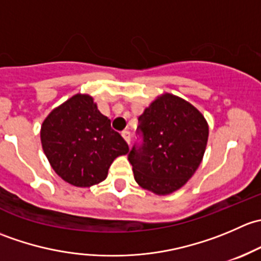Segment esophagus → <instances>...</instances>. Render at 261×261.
Returning a JSON list of instances; mask_svg holds the SVG:
<instances>
[{"instance_id":"1","label":"esophagus","mask_w":261,"mask_h":261,"mask_svg":"<svg viewBox=\"0 0 261 261\" xmlns=\"http://www.w3.org/2000/svg\"><path fill=\"white\" fill-rule=\"evenodd\" d=\"M121 135H122V138H123V140L126 141V143L127 144H130V140H131V134H130V131H122V133H121Z\"/></svg>"}]
</instances>
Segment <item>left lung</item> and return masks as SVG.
<instances>
[{
  "mask_svg": "<svg viewBox=\"0 0 261 261\" xmlns=\"http://www.w3.org/2000/svg\"><path fill=\"white\" fill-rule=\"evenodd\" d=\"M143 146L128 154L134 178L141 188L167 196L187 183L203 159L208 141L204 116L172 93L158 96L139 116Z\"/></svg>",
  "mask_w": 261,
  "mask_h": 261,
  "instance_id": "obj_1",
  "label": "left lung"
}]
</instances>
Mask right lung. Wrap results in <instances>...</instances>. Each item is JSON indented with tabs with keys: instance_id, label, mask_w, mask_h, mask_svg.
<instances>
[{
	"instance_id": "1",
	"label": "right lung",
	"mask_w": 261,
	"mask_h": 261,
	"mask_svg": "<svg viewBox=\"0 0 261 261\" xmlns=\"http://www.w3.org/2000/svg\"><path fill=\"white\" fill-rule=\"evenodd\" d=\"M40 140L53 170L74 187H92L107 178L117 156L128 146L89 94L77 93L43 121Z\"/></svg>"
}]
</instances>
